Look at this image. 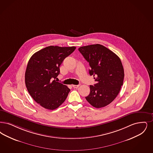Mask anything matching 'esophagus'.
<instances>
[{
  "instance_id": "esophagus-1",
  "label": "esophagus",
  "mask_w": 153,
  "mask_h": 153,
  "mask_svg": "<svg viewBox=\"0 0 153 153\" xmlns=\"http://www.w3.org/2000/svg\"><path fill=\"white\" fill-rule=\"evenodd\" d=\"M79 86V85H72V87L74 88H77Z\"/></svg>"
}]
</instances>
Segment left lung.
Instances as JSON below:
<instances>
[{"mask_svg": "<svg viewBox=\"0 0 153 153\" xmlns=\"http://www.w3.org/2000/svg\"><path fill=\"white\" fill-rule=\"evenodd\" d=\"M79 52L89 64V72L97 82L90 85L87 101L96 108L110 104L117 96L123 85L124 70L119 57L101 44L79 47Z\"/></svg>", "mask_w": 153, "mask_h": 153, "instance_id": "obj_1", "label": "left lung"}]
</instances>
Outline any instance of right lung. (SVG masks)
<instances>
[{
    "mask_svg": "<svg viewBox=\"0 0 153 153\" xmlns=\"http://www.w3.org/2000/svg\"><path fill=\"white\" fill-rule=\"evenodd\" d=\"M75 47L49 46L31 56L25 73V82L32 98L45 109L54 110L67 97L70 89L55 79L64 60Z\"/></svg>",
    "mask_w": 153,
    "mask_h": 153,
    "instance_id": "1",
    "label": "right lung"
}]
</instances>
